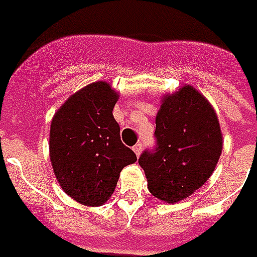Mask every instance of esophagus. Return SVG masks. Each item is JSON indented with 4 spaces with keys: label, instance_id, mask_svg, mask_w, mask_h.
<instances>
[{
    "label": "esophagus",
    "instance_id": "34e87169",
    "mask_svg": "<svg viewBox=\"0 0 257 257\" xmlns=\"http://www.w3.org/2000/svg\"><path fill=\"white\" fill-rule=\"evenodd\" d=\"M133 151H134V152H136V155L138 156V155L141 154V151H143V144H141V143L136 144V145L133 147Z\"/></svg>",
    "mask_w": 257,
    "mask_h": 257
}]
</instances>
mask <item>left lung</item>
I'll return each mask as SVG.
<instances>
[{"instance_id":"left-lung-1","label":"left lung","mask_w":257,"mask_h":257,"mask_svg":"<svg viewBox=\"0 0 257 257\" xmlns=\"http://www.w3.org/2000/svg\"><path fill=\"white\" fill-rule=\"evenodd\" d=\"M156 149L145 151L138 163L148 190L167 203L192 195L212 176L223 151L217 114L192 85L163 95L156 114Z\"/></svg>"}]
</instances>
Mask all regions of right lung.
I'll return each mask as SVG.
<instances>
[{
  "label": "right lung",
  "instance_id": "1",
  "mask_svg": "<svg viewBox=\"0 0 257 257\" xmlns=\"http://www.w3.org/2000/svg\"><path fill=\"white\" fill-rule=\"evenodd\" d=\"M119 94L106 81L85 85L52 117L50 159L61 188L85 206H101L113 194L123 167L137 161L120 140L114 120Z\"/></svg>",
  "mask_w": 257,
  "mask_h": 257
}]
</instances>
